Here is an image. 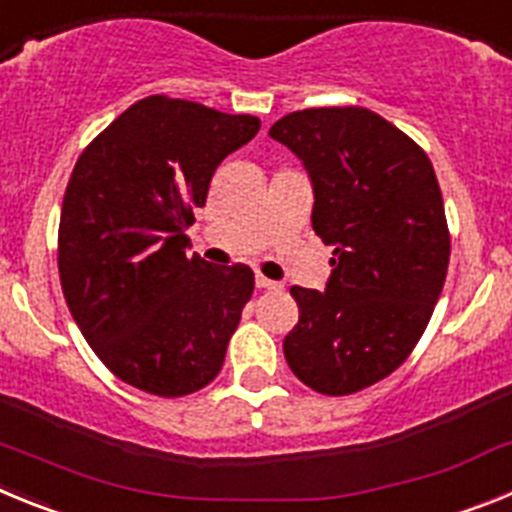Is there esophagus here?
I'll return each instance as SVG.
<instances>
[{
    "label": "esophagus",
    "instance_id": "1",
    "mask_svg": "<svg viewBox=\"0 0 512 512\" xmlns=\"http://www.w3.org/2000/svg\"><path fill=\"white\" fill-rule=\"evenodd\" d=\"M256 287H259V289H279L282 284L271 282V279H266L264 274H256Z\"/></svg>",
    "mask_w": 512,
    "mask_h": 512
}]
</instances>
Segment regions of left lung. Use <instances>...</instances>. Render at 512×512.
Masks as SVG:
<instances>
[{"label":"left lung","mask_w":512,"mask_h":512,"mask_svg":"<svg viewBox=\"0 0 512 512\" xmlns=\"http://www.w3.org/2000/svg\"><path fill=\"white\" fill-rule=\"evenodd\" d=\"M269 135L310 174L312 230L333 246L323 292L292 287L300 320L284 359L320 395L390 377L431 320L451 238L431 158L366 107L289 112Z\"/></svg>","instance_id":"8db88e82"}]
</instances>
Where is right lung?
<instances>
[{
  "label": "right lung",
  "mask_w": 512,
  "mask_h": 512,
  "mask_svg": "<svg viewBox=\"0 0 512 512\" xmlns=\"http://www.w3.org/2000/svg\"><path fill=\"white\" fill-rule=\"evenodd\" d=\"M259 128V117L153 94L71 171L58 225L63 297L102 364L148 395L210 384L251 300L253 271L187 256V228L217 166Z\"/></svg>",
  "instance_id": "obj_1"
}]
</instances>
